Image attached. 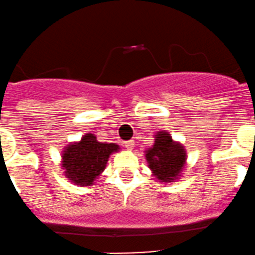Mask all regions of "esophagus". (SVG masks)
<instances>
[{"label":"esophagus","mask_w":255,"mask_h":255,"mask_svg":"<svg viewBox=\"0 0 255 255\" xmlns=\"http://www.w3.org/2000/svg\"><path fill=\"white\" fill-rule=\"evenodd\" d=\"M125 145H126V148H127V149H132L133 146H134V140H133V139L127 140V142L125 143Z\"/></svg>","instance_id":"esophagus-1"}]
</instances>
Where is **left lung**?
I'll return each mask as SVG.
<instances>
[{
    "instance_id": "obj_1",
    "label": "left lung",
    "mask_w": 255,
    "mask_h": 255,
    "mask_svg": "<svg viewBox=\"0 0 255 255\" xmlns=\"http://www.w3.org/2000/svg\"><path fill=\"white\" fill-rule=\"evenodd\" d=\"M146 160L154 175L163 182L179 176L185 164V150L166 132H159L154 146L146 150Z\"/></svg>"
}]
</instances>
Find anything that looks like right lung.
I'll list each match as a JSON object with an SVG mask.
<instances>
[{
  "label": "right lung",
  "mask_w": 255,
  "mask_h": 255,
  "mask_svg": "<svg viewBox=\"0 0 255 255\" xmlns=\"http://www.w3.org/2000/svg\"><path fill=\"white\" fill-rule=\"evenodd\" d=\"M118 149L115 143L97 142L96 135L85 134L79 143L64 150L61 165L65 169V176L78 185L92 184L106 168L110 154Z\"/></svg>",
  "instance_id": "obj_1"
}]
</instances>
